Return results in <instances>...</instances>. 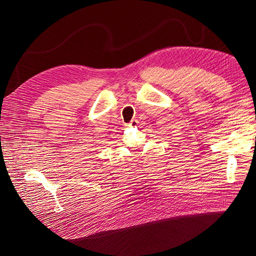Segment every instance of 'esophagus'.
<instances>
[{"label":"esophagus","instance_id":"obj_1","mask_svg":"<svg viewBox=\"0 0 256 256\" xmlns=\"http://www.w3.org/2000/svg\"><path fill=\"white\" fill-rule=\"evenodd\" d=\"M138 120H132L130 122V124H129V126H131V127H136V126H138Z\"/></svg>","mask_w":256,"mask_h":256}]
</instances>
